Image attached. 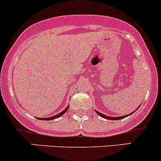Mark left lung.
Returning a JSON list of instances; mask_svg holds the SVG:
<instances>
[{"label":"left lung","instance_id":"obj_1","mask_svg":"<svg viewBox=\"0 0 161 161\" xmlns=\"http://www.w3.org/2000/svg\"><path fill=\"white\" fill-rule=\"evenodd\" d=\"M97 112V114H98V115L101 116V117H102V118H105V119H108V120H119V119H122V118H125L128 117V115H130V114H132V113H130V114H128V115L121 116V117H117V118H116V117H109V116L105 115V114H102V113H100V112Z\"/></svg>","mask_w":161,"mask_h":161}]
</instances>
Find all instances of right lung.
I'll return each instance as SVG.
<instances>
[{
  "label": "right lung",
  "mask_w": 161,
  "mask_h": 161,
  "mask_svg": "<svg viewBox=\"0 0 161 161\" xmlns=\"http://www.w3.org/2000/svg\"><path fill=\"white\" fill-rule=\"evenodd\" d=\"M67 109H68V108H67L65 109L64 111H63V112L59 113V114H56V115L53 116V117L47 118H40V120H47V121H48V120H53V119H56V118H59V117H60V116L63 115V114H64L65 113H66V111H67ZM38 119H39V118H38Z\"/></svg>",
  "instance_id": "right-lung-1"
}]
</instances>
